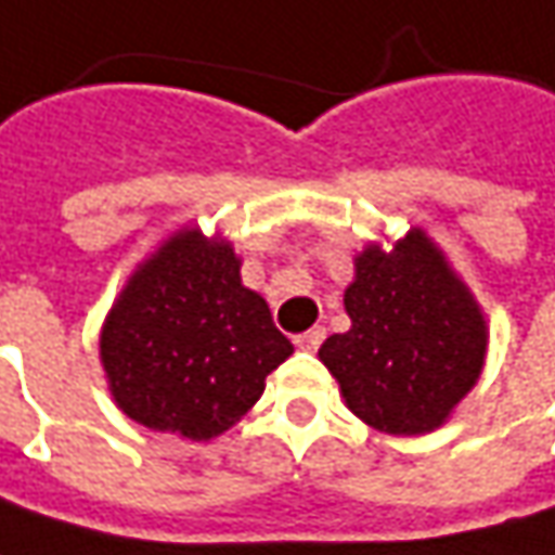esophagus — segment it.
Listing matches in <instances>:
<instances>
[{
	"mask_svg": "<svg viewBox=\"0 0 555 555\" xmlns=\"http://www.w3.org/2000/svg\"><path fill=\"white\" fill-rule=\"evenodd\" d=\"M322 340H325V328H322V325H313L310 332H304V335L295 337L297 350H304V353H315Z\"/></svg>",
	"mask_w": 555,
	"mask_h": 555,
	"instance_id": "esophagus-1",
	"label": "esophagus"
}]
</instances>
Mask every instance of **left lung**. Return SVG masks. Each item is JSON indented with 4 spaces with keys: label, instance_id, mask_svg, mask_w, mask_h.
<instances>
[{
    "label": "left lung",
    "instance_id": "left-lung-1",
    "mask_svg": "<svg viewBox=\"0 0 555 555\" xmlns=\"http://www.w3.org/2000/svg\"><path fill=\"white\" fill-rule=\"evenodd\" d=\"M350 332L332 335L319 359L347 409L369 427L421 436L449 421L486 365L488 328L476 297L424 230L390 251L369 245L344 292Z\"/></svg>",
    "mask_w": 555,
    "mask_h": 555
}]
</instances>
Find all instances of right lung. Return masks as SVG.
<instances>
[{
	"label": "right lung",
	"mask_w": 555,
	"mask_h": 555,
	"mask_svg": "<svg viewBox=\"0 0 555 555\" xmlns=\"http://www.w3.org/2000/svg\"><path fill=\"white\" fill-rule=\"evenodd\" d=\"M240 267L230 242L183 227L131 273L101 332L106 384L131 421L215 439L295 353Z\"/></svg>",
	"instance_id": "add662e5"
}]
</instances>
